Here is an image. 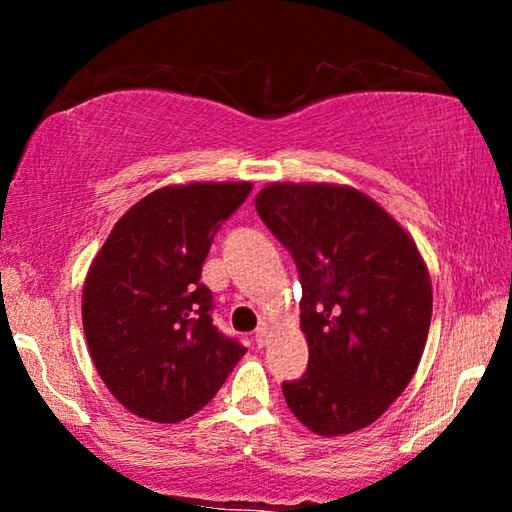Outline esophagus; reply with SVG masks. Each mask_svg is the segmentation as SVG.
I'll return each mask as SVG.
<instances>
[{"label":"esophagus","mask_w":512,"mask_h":512,"mask_svg":"<svg viewBox=\"0 0 512 512\" xmlns=\"http://www.w3.org/2000/svg\"><path fill=\"white\" fill-rule=\"evenodd\" d=\"M268 338H270V333H268V326H261V328H258V331H256V345L258 347H265V345H268Z\"/></svg>","instance_id":"1"}]
</instances>
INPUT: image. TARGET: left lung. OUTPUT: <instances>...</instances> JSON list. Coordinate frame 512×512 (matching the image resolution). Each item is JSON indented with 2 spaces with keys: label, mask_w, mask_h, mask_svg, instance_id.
<instances>
[{
  "label": "left lung",
  "mask_w": 512,
  "mask_h": 512,
  "mask_svg": "<svg viewBox=\"0 0 512 512\" xmlns=\"http://www.w3.org/2000/svg\"><path fill=\"white\" fill-rule=\"evenodd\" d=\"M256 212L298 265L305 375L286 405L324 438L366 429L403 394L429 338L433 291L417 244L342 184H268Z\"/></svg>",
  "instance_id": "8db88e82"
}]
</instances>
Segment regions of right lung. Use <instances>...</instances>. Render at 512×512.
<instances>
[{
  "instance_id": "1",
  "label": "right lung",
  "mask_w": 512,
  "mask_h": 512,
  "mask_svg": "<svg viewBox=\"0 0 512 512\" xmlns=\"http://www.w3.org/2000/svg\"><path fill=\"white\" fill-rule=\"evenodd\" d=\"M249 181L163 186L135 202L83 284V333L102 382L132 415L177 424L212 401L240 342L216 331L202 263Z\"/></svg>"
}]
</instances>
